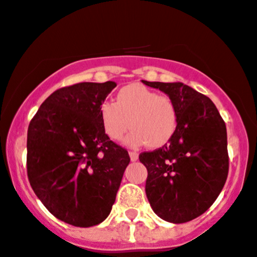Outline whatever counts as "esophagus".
Listing matches in <instances>:
<instances>
[{
	"mask_svg": "<svg viewBox=\"0 0 257 257\" xmlns=\"http://www.w3.org/2000/svg\"><path fill=\"white\" fill-rule=\"evenodd\" d=\"M129 157H131V161H137L138 159V153L137 152H129Z\"/></svg>",
	"mask_w": 257,
	"mask_h": 257,
	"instance_id": "34e87169",
	"label": "esophagus"
}]
</instances>
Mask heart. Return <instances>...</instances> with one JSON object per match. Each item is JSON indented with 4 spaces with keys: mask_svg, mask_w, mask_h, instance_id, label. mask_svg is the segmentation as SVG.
<instances>
[{
    "mask_svg": "<svg viewBox=\"0 0 257 257\" xmlns=\"http://www.w3.org/2000/svg\"><path fill=\"white\" fill-rule=\"evenodd\" d=\"M104 132L111 141H121L129 129V146L148 144L158 148L168 143L178 126V110L173 99L141 84L124 86L116 101H103L99 108Z\"/></svg>",
    "mask_w": 257,
    "mask_h": 257,
    "instance_id": "heart-1",
    "label": "heart"
}]
</instances>
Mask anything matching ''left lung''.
<instances>
[{"mask_svg": "<svg viewBox=\"0 0 257 257\" xmlns=\"http://www.w3.org/2000/svg\"><path fill=\"white\" fill-rule=\"evenodd\" d=\"M142 81L171 96L178 110V126L171 141L139 154L148 171L147 198L163 220L188 222L212 206L226 183V124L212 100L191 86Z\"/></svg>", "mask_w": 257, "mask_h": 257, "instance_id": "left-lung-1", "label": "left lung"}]
</instances>
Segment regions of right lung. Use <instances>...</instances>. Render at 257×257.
I'll return each instance as SVG.
<instances>
[{
    "label": "right lung",
    "instance_id": "obj_1",
    "mask_svg": "<svg viewBox=\"0 0 257 257\" xmlns=\"http://www.w3.org/2000/svg\"><path fill=\"white\" fill-rule=\"evenodd\" d=\"M116 86L78 83L57 89L31 119L27 131V177L56 218L90 227L103 222L115 202L128 151L110 141L99 108Z\"/></svg>",
    "mask_w": 257,
    "mask_h": 257
}]
</instances>
